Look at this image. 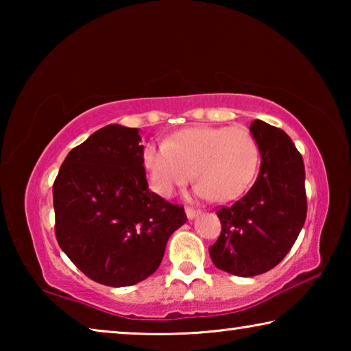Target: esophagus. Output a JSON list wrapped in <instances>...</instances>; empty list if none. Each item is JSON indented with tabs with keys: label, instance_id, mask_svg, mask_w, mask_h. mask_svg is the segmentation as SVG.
I'll use <instances>...</instances> for the list:
<instances>
[{
	"label": "esophagus",
	"instance_id": "esophagus-1",
	"mask_svg": "<svg viewBox=\"0 0 351 351\" xmlns=\"http://www.w3.org/2000/svg\"><path fill=\"white\" fill-rule=\"evenodd\" d=\"M199 210H195V209H190V207H187L186 209V215H187V218L189 219H193V218H197L198 215H199Z\"/></svg>",
	"mask_w": 351,
	"mask_h": 351
}]
</instances>
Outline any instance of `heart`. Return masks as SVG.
Masks as SVG:
<instances>
[{"label":"heart","mask_w":351,"mask_h":351,"mask_svg":"<svg viewBox=\"0 0 351 351\" xmlns=\"http://www.w3.org/2000/svg\"><path fill=\"white\" fill-rule=\"evenodd\" d=\"M258 156L257 141L246 128L193 127L167 142H148L142 164L161 197H171L195 176L197 198L232 201L251 186Z\"/></svg>","instance_id":"1"}]
</instances>
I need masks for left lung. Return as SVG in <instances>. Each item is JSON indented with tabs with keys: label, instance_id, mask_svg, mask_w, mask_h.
<instances>
[{
	"label": "left lung",
	"instance_id": "1",
	"mask_svg": "<svg viewBox=\"0 0 351 351\" xmlns=\"http://www.w3.org/2000/svg\"><path fill=\"white\" fill-rule=\"evenodd\" d=\"M249 132L261 156L258 176L245 197L217 212L221 234L209 247L213 265L239 277L280 263L306 218L305 165L293 141L260 119Z\"/></svg>",
	"mask_w": 351,
	"mask_h": 351
}]
</instances>
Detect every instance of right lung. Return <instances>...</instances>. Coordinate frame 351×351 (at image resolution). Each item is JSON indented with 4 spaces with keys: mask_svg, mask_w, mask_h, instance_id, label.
Here are the masks:
<instances>
[{
    "mask_svg": "<svg viewBox=\"0 0 351 351\" xmlns=\"http://www.w3.org/2000/svg\"><path fill=\"white\" fill-rule=\"evenodd\" d=\"M138 128L111 123L68 153L54 181L56 237L91 280L130 287L161 265L182 206L150 192Z\"/></svg>",
    "mask_w": 351,
    "mask_h": 351,
    "instance_id": "right-lung-1",
    "label": "right lung"
}]
</instances>
